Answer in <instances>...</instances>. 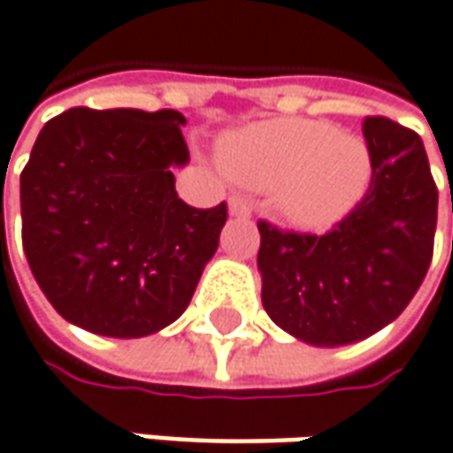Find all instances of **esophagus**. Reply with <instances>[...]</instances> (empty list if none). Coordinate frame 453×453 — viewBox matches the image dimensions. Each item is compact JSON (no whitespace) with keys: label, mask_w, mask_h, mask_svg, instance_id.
<instances>
[{"label":"esophagus","mask_w":453,"mask_h":453,"mask_svg":"<svg viewBox=\"0 0 453 453\" xmlns=\"http://www.w3.org/2000/svg\"><path fill=\"white\" fill-rule=\"evenodd\" d=\"M227 205H230V212H233V215H241V218H248V215H250V203H248L243 195H230Z\"/></svg>","instance_id":"esophagus-1"}]
</instances>
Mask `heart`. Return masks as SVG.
<instances>
[{
    "label": "heart",
    "mask_w": 453,
    "mask_h": 453,
    "mask_svg": "<svg viewBox=\"0 0 453 453\" xmlns=\"http://www.w3.org/2000/svg\"><path fill=\"white\" fill-rule=\"evenodd\" d=\"M223 165L243 185L276 189L281 215L304 227L340 220L370 180V154L360 139L306 119L268 121L230 136Z\"/></svg>",
    "instance_id": "1"
}]
</instances>
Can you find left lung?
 <instances>
[{
  "mask_svg": "<svg viewBox=\"0 0 453 453\" xmlns=\"http://www.w3.org/2000/svg\"><path fill=\"white\" fill-rule=\"evenodd\" d=\"M363 136L370 188L332 230L317 235L258 220L264 309L288 334L319 347L390 325L434 256L439 189L421 136L385 116H365Z\"/></svg>",
  "mask_w": 453,
  "mask_h": 453,
  "instance_id": "1",
  "label": "left lung"
}]
</instances>
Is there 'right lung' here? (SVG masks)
<instances>
[{"label":"right lung","mask_w":453,"mask_h":453,"mask_svg":"<svg viewBox=\"0 0 453 453\" xmlns=\"http://www.w3.org/2000/svg\"><path fill=\"white\" fill-rule=\"evenodd\" d=\"M174 109H70L42 127L19 174L22 246L60 317L106 337L172 325L218 250L227 205H188Z\"/></svg>","instance_id":"right-lung-1"}]
</instances>
